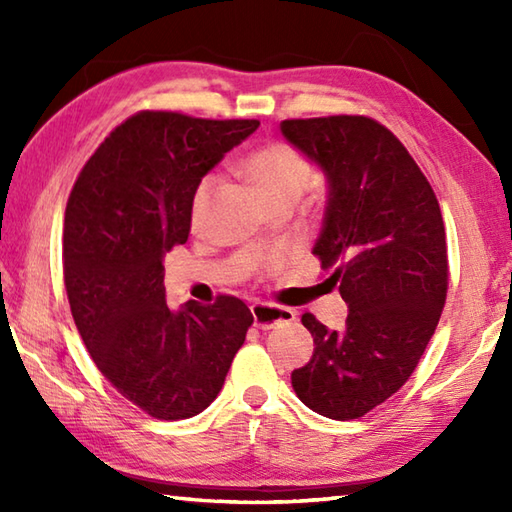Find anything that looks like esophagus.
Returning a JSON list of instances; mask_svg holds the SVG:
<instances>
[{
  "label": "esophagus",
  "mask_w": 512,
  "mask_h": 512,
  "mask_svg": "<svg viewBox=\"0 0 512 512\" xmlns=\"http://www.w3.org/2000/svg\"><path fill=\"white\" fill-rule=\"evenodd\" d=\"M250 312H253L255 325L262 330L275 328V325H279V323L295 321V312H292L290 308L273 306V303H253V306H250Z\"/></svg>",
  "instance_id": "obj_1"
}]
</instances>
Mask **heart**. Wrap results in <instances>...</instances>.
Instances as JSON below:
<instances>
[{
  "mask_svg": "<svg viewBox=\"0 0 512 512\" xmlns=\"http://www.w3.org/2000/svg\"><path fill=\"white\" fill-rule=\"evenodd\" d=\"M242 173L268 209H277L281 204L295 206L312 182L310 160L288 143H268L257 147L244 158ZM217 178L213 173L204 176L191 198V222L198 224L206 209H209L211 193Z\"/></svg>",
  "mask_w": 512,
  "mask_h": 512,
  "instance_id": "obj_1",
  "label": "heart"
}]
</instances>
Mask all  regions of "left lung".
Listing matches in <instances>:
<instances>
[{
  "mask_svg": "<svg viewBox=\"0 0 512 512\" xmlns=\"http://www.w3.org/2000/svg\"><path fill=\"white\" fill-rule=\"evenodd\" d=\"M281 132L328 178L312 253L350 308L343 332L303 314L314 354L292 387L325 418H363L407 383L440 321L449 288L440 204L407 147L374 118H288Z\"/></svg>",
  "mask_w": 512,
  "mask_h": 512,
  "instance_id": "left-lung-1",
  "label": "left lung"
}]
</instances>
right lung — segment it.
Returning a JSON list of instances; mask_svg holds the SVG:
<instances>
[{"instance_id": "obj_1", "label": "right lung", "mask_w": 512, "mask_h": 512, "mask_svg": "<svg viewBox=\"0 0 512 512\" xmlns=\"http://www.w3.org/2000/svg\"><path fill=\"white\" fill-rule=\"evenodd\" d=\"M257 127L255 118L138 112L103 140L70 191L63 281L76 330L107 383L151 418L209 407L253 323L231 295L173 312L162 257L187 242L198 182Z\"/></svg>"}]
</instances>
